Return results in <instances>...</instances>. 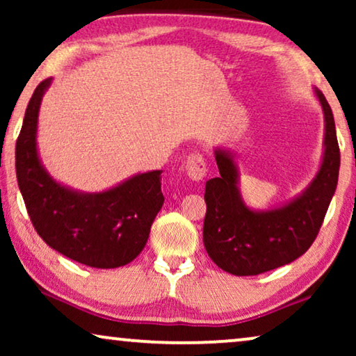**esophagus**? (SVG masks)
Masks as SVG:
<instances>
[{"label": "esophagus", "instance_id": "1", "mask_svg": "<svg viewBox=\"0 0 356 356\" xmlns=\"http://www.w3.org/2000/svg\"><path fill=\"white\" fill-rule=\"evenodd\" d=\"M188 177L193 181H202L207 175V163L202 154H191L186 160Z\"/></svg>", "mask_w": 356, "mask_h": 356}]
</instances>
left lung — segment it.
Returning a JSON list of instances; mask_svg holds the SVG:
<instances>
[{
	"label": "left lung",
	"instance_id": "left-lung-1",
	"mask_svg": "<svg viewBox=\"0 0 356 356\" xmlns=\"http://www.w3.org/2000/svg\"><path fill=\"white\" fill-rule=\"evenodd\" d=\"M316 94L325 118L323 165L309 188L286 206L267 212L248 209L238 194V172L232 155L216 150L220 175L206 183L202 235L207 254L228 274L259 275L290 264L305 254L318 236L337 188L340 149L332 110L319 90Z\"/></svg>",
	"mask_w": 356,
	"mask_h": 356
}]
</instances>
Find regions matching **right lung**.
I'll return each mask as SVG.
<instances>
[{
  "instance_id": "add662e5",
  "label": "right lung",
  "mask_w": 356,
  "mask_h": 356,
  "mask_svg": "<svg viewBox=\"0 0 356 356\" xmlns=\"http://www.w3.org/2000/svg\"><path fill=\"white\" fill-rule=\"evenodd\" d=\"M42 81L29 100L16 143V175L27 213L48 246L97 269H115L136 259L147 243L154 218L163 206L162 172L140 173L105 193L71 191L43 170L37 154V118Z\"/></svg>"
}]
</instances>
